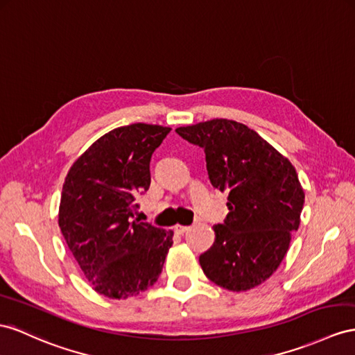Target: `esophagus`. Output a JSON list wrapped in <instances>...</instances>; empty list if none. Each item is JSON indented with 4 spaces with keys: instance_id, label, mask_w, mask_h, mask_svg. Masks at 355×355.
Returning a JSON list of instances; mask_svg holds the SVG:
<instances>
[{
    "instance_id": "esophagus-1",
    "label": "esophagus",
    "mask_w": 355,
    "mask_h": 355,
    "mask_svg": "<svg viewBox=\"0 0 355 355\" xmlns=\"http://www.w3.org/2000/svg\"><path fill=\"white\" fill-rule=\"evenodd\" d=\"M175 232L177 234H184V232H187L189 230H190V226H184V225H175Z\"/></svg>"
}]
</instances>
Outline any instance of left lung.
<instances>
[{"label":"left lung","instance_id":"obj_1","mask_svg":"<svg viewBox=\"0 0 355 355\" xmlns=\"http://www.w3.org/2000/svg\"><path fill=\"white\" fill-rule=\"evenodd\" d=\"M175 132L204 148L211 184L228 192L230 213L213 226V246L199 257L204 275L234 293L261 285L284 261L300 226L304 190L295 168L237 121L216 118Z\"/></svg>","mask_w":355,"mask_h":355}]
</instances>
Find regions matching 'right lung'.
I'll list each match as a JSON object with an SVG mask.
<instances>
[{
	"label": "right lung",
	"instance_id": "1",
	"mask_svg": "<svg viewBox=\"0 0 355 355\" xmlns=\"http://www.w3.org/2000/svg\"><path fill=\"white\" fill-rule=\"evenodd\" d=\"M169 127L135 123L93 142L69 169L58 225L96 293L125 300L159 279L174 232L133 219L148 190L150 160Z\"/></svg>",
	"mask_w": 355,
	"mask_h": 355
}]
</instances>
